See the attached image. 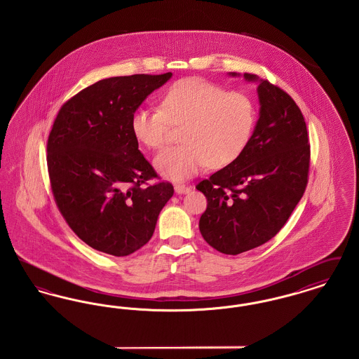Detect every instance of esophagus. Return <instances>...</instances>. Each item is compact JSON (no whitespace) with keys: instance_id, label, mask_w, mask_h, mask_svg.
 <instances>
[{"instance_id":"34e87169","label":"esophagus","mask_w":359,"mask_h":359,"mask_svg":"<svg viewBox=\"0 0 359 359\" xmlns=\"http://www.w3.org/2000/svg\"><path fill=\"white\" fill-rule=\"evenodd\" d=\"M189 189H191V187H188L186 184H176L175 186V192L176 194H187Z\"/></svg>"}]
</instances>
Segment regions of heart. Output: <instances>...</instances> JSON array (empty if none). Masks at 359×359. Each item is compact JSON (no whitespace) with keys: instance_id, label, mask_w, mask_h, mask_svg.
Masks as SVG:
<instances>
[{"instance_id":"1","label":"heart","mask_w":359,"mask_h":359,"mask_svg":"<svg viewBox=\"0 0 359 359\" xmlns=\"http://www.w3.org/2000/svg\"><path fill=\"white\" fill-rule=\"evenodd\" d=\"M257 122L255 101L238 91L203 78L182 79L168 87L161 107H140L132 116V132L151 149L163 148L173 125L183 126V144L156 156L157 171L172 180H186L208 165H230L246 149Z\"/></svg>"}]
</instances>
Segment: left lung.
<instances>
[{
    "mask_svg": "<svg viewBox=\"0 0 359 359\" xmlns=\"http://www.w3.org/2000/svg\"><path fill=\"white\" fill-rule=\"evenodd\" d=\"M243 76L258 82L255 132L234 163L196 186L207 199L203 238L233 256L268 242L287 223L307 187L311 157L307 125L290 94L253 74Z\"/></svg>",
    "mask_w": 359,
    "mask_h": 359,
    "instance_id": "1",
    "label": "left lung"
}]
</instances>
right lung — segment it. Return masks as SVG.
<instances>
[{"label":"right lung","instance_id":"1","mask_svg":"<svg viewBox=\"0 0 359 359\" xmlns=\"http://www.w3.org/2000/svg\"><path fill=\"white\" fill-rule=\"evenodd\" d=\"M172 76L136 74L88 86L65 103L47 142L56 205L71 230L111 256L135 253L154 236L160 211L173 195L138 151L132 116Z\"/></svg>","mask_w":359,"mask_h":359}]
</instances>
